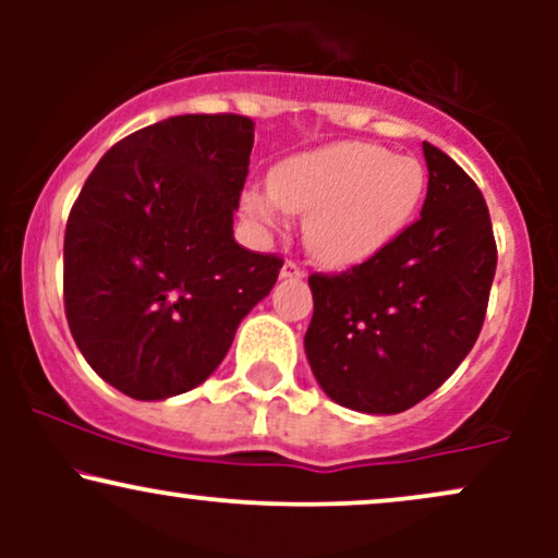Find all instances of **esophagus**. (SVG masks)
I'll return each mask as SVG.
<instances>
[{
  "instance_id": "1",
  "label": "esophagus",
  "mask_w": 558,
  "mask_h": 558,
  "mask_svg": "<svg viewBox=\"0 0 558 558\" xmlns=\"http://www.w3.org/2000/svg\"><path fill=\"white\" fill-rule=\"evenodd\" d=\"M280 278L286 280H296V278H304V270L296 265V262H286L283 270H280Z\"/></svg>"
}]
</instances>
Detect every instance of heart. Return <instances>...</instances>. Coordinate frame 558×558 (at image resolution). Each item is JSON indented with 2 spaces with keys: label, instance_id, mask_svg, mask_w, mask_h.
I'll return each mask as SVG.
<instances>
[{
  "label": "heart",
  "instance_id": "heart-1",
  "mask_svg": "<svg viewBox=\"0 0 558 558\" xmlns=\"http://www.w3.org/2000/svg\"><path fill=\"white\" fill-rule=\"evenodd\" d=\"M427 172L386 146L338 141L278 162L270 183L243 191V213L270 230L286 213L304 215L306 246L332 265L375 257L417 215Z\"/></svg>",
  "mask_w": 558,
  "mask_h": 558
}]
</instances>
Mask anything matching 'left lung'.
<instances>
[{
	"mask_svg": "<svg viewBox=\"0 0 558 558\" xmlns=\"http://www.w3.org/2000/svg\"><path fill=\"white\" fill-rule=\"evenodd\" d=\"M422 151L430 181L420 220L349 272L310 278L306 360L319 388L354 412H407L444 386L488 310V204L446 151L427 141Z\"/></svg>",
	"mask_w": 558,
	"mask_h": 558,
	"instance_id": "obj_1",
	"label": "left lung"
}]
</instances>
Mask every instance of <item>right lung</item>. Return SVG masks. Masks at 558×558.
I'll return each instance as SVG.
<instances>
[{
    "instance_id": "obj_1",
    "label": "right lung",
    "mask_w": 558,
    "mask_h": 558,
    "mask_svg": "<svg viewBox=\"0 0 558 558\" xmlns=\"http://www.w3.org/2000/svg\"><path fill=\"white\" fill-rule=\"evenodd\" d=\"M254 123L178 114L99 159L65 228V315L92 369L136 401L202 386L283 259L233 239Z\"/></svg>"
}]
</instances>
